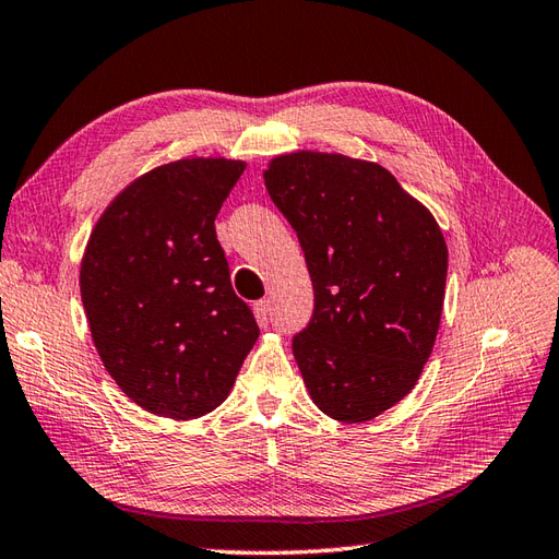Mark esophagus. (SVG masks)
Instances as JSON below:
<instances>
[{"label": "esophagus", "mask_w": 559, "mask_h": 559, "mask_svg": "<svg viewBox=\"0 0 559 559\" xmlns=\"http://www.w3.org/2000/svg\"><path fill=\"white\" fill-rule=\"evenodd\" d=\"M254 313H257V321L269 323V319H271V302H269V299H260V302L254 305Z\"/></svg>", "instance_id": "1"}]
</instances>
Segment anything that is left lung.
<instances>
[{
    "label": "left lung",
    "mask_w": 559,
    "mask_h": 559,
    "mask_svg": "<svg viewBox=\"0 0 559 559\" xmlns=\"http://www.w3.org/2000/svg\"><path fill=\"white\" fill-rule=\"evenodd\" d=\"M266 191L313 283L295 361L325 416L366 423L413 390L432 354L449 250L425 205L388 169L340 153L278 155Z\"/></svg>",
    "instance_id": "left-lung-1"
}]
</instances>
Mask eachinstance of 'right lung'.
Here are the masks:
<instances>
[{
    "instance_id": "right-lung-1",
    "label": "right lung",
    "mask_w": 559,
    "mask_h": 559,
    "mask_svg": "<svg viewBox=\"0 0 559 559\" xmlns=\"http://www.w3.org/2000/svg\"><path fill=\"white\" fill-rule=\"evenodd\" d=\"M242 169L224 157L151 169L106 207L84 250L80 293L98 356L155 416L217 408L260 337L214 231Z\"/></svg>"
}]
</instances>
